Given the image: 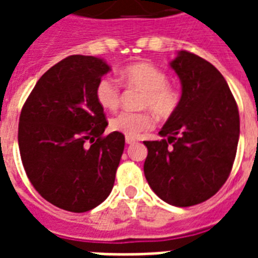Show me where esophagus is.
<instances>
[{"instance_id": "34e87169", "label": "esophagus", "mask_w": 258, "mask_h": 258, "mask_svg": "<svg viewBox=\"0 0 258 258\" xmlns=\"http://www.w3.org/2000/svg\"><path fill=\"white\" fill-rule=\"evenodd\" d=\"M135 142H137V139H135V138L125 137V143H127V145H133V143H135Z\"/></svg>"}]
</instances>
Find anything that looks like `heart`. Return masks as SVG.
Here are the masks:
<instances>
[{"mask_svg": "<svg viewBox=\"0 0 258 258\" xmlns=\"http://www.w3.org/2000/svg\"><path fill=\"white\" fill-rule=\"evenodd\" d=\"M120 79L130 88L143 91L139 107L149 108L159 119L171 116L179 105V91L170 86L169 76L163 71L150 62L130 64L121 70ZM95 96L103 108L113 111L120 104V86L111 76H103L96 83ZM151 113L149 111H123L111 119L109 127L112 131L124 134L125 137H138L153 127L154 117Z\"/></svg>", "mask_w": 258, "mask_h": 258, "instance_id": "1", "label": "heart"}]
</instances>
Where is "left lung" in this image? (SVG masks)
<instances>
[{
	"mask_svg": "<svg viewBox=\"0 0 258 258\" xmlns=\"http://www.w3.org/2000/svg\"><path fill=\"white\" fill-rule=\"evenodd\" d=\"M171 68L182 83L178 108L145 141V175L161 200L186 208L209 200L230 175L240 138V113L221 72L205 58L180 50Z\"/></svg>",
	"mask_w": 258,
	"mask_h": 258,
	"instance_id": "1",
	"label": "left lung"
}]
</instances>
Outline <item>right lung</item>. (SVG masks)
Wrapping results in <instances>:
<instances>
[{"label": "right lung", "mask_w": 258, "mask_h": 258, "mask_svg": "<svg viewBox=\"0 0 258 258\" xmlns=\"http://www.w3.org/2000/svg\"><path fill=\"white\" fill-rule=\"evenodd\" d=\"M109 71L101 58L68 56L42 75L22 105L18 147L38 194L74 213L109 196L124 150V135H104L108 121L95 87Z\"/></svg>", "instance_id": "obj_1"}]
</instances>
